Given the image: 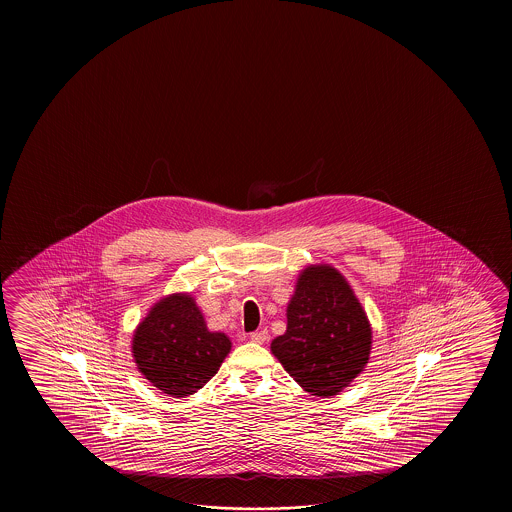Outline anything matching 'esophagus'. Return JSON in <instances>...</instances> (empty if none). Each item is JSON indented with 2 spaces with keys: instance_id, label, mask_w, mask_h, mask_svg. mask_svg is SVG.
<instances>
[{
  "instance_id": "esophagus-1",
  "label": "esophagus",
  "mask_w": 512,
  "mask_h": 512,
  "mask_svg": "<svg viewBox=\"0 0 512 512\" xmlns=\"http://www.w3.org/2000/svg\"><path fill=\"white\" fill-rule=\"evenodd\" d=\"M251 340L256 344H263L267 340V331H254L251 333Z\"/></svg>"
}]
</instances>
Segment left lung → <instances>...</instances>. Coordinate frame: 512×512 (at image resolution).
Returning a JSON list of instances; mask_svg holds the SVG:
<instances>
[{
	"label": "left lung",
	"instance_id": "obj_1",
	"mask_svg": "<svg viewBox=\"0 0 512 512\" xmlns=\"http://www.w3.org/2000/svg\"><path fill=\"white\" fill-rule=\"evenodd\" d=\"M272 355L305 392H342L370 360L371 327L346 278L331 265L300 272L287 305V329Z\"/></svg>",
	"mask_w": 512,
	"mask_h": 512
}]
</instances>
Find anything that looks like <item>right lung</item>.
<instances>
[{
	"instance_id": "add662e5",
	"label": "right lung",
	"mask_w": 512,
	"mask_h": 512,
	"mask_svg": "<svg viewBox=\"0 0 512 512\" xmlns=\"http://www.w3.org/2000/svg\"><path fill=\"white\" fill-rule=\"evenodd\" d=\"M229 337L208 331L188 293L164 296L133 333L131 353L144 379L172 397L201 390L229 355Z\"/></svg>"
}]
</instances>
